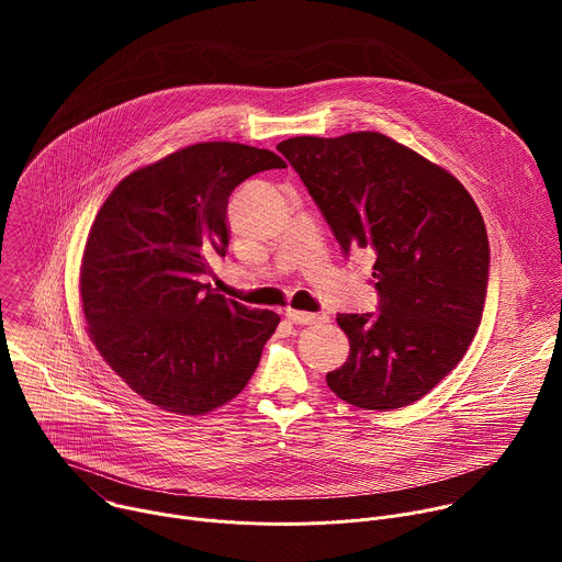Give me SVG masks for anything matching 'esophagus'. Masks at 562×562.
<instances>
[{"label":"esophagus","mask_w":562,"mask_h":562,"mask_svg":"<svg viewBox=\"0 0 562 562\" xmlns=\"http://www.w3.org/2000/svg\"><path fill=\"white\" fill-rule=\"evenodd\" d=\"M286 317L291 319L293 325H317V323H327L329 315H317V313H306V311H293V308H286Z\"/></svg>","instance_id":"obj_1"}]
</instances>
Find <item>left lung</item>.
<instances>
[{"label": "left lung", "mask_w": 562, "mask_h": 562, "mask_svg": "<svg viewBox=\"0 0 562 562\" xmlns=\"http://www.w3.org/2000/svg\"><path fill=\"white\" fill-rule=\"evenodd\" d=\"M278 150L349 258L373 254L378 311L340 313L347 362L329 389L360 409H400L427 395L467 353L490 284L485 220L445 169L386 135L291 137Z\"/></svg>", "instance_id": "8db88e82"}]
</instances>
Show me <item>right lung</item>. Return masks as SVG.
Returning a JSON list of instances; mask_svg holds the SVG:
<instances>
[{
	"label": "right lung",
	"instance_id": "right-lung-1",
	"mask_svg": "<svg viewBox=\"0 0 562 562\" xmlns=\"http://www.w3.org/2000/svg\"><path fill=\"white\" fill-rule=\"evenodd\" d=\"M284 167L267 148L193 144L131 173L102 204L79 276L82 308L104 360L150 405L200 416L256 373L280 317L198 278L226 254L231 193Z\"/></svg>",
	"mask_w": 562,
	"mask_h": 562
}]
</instances>
